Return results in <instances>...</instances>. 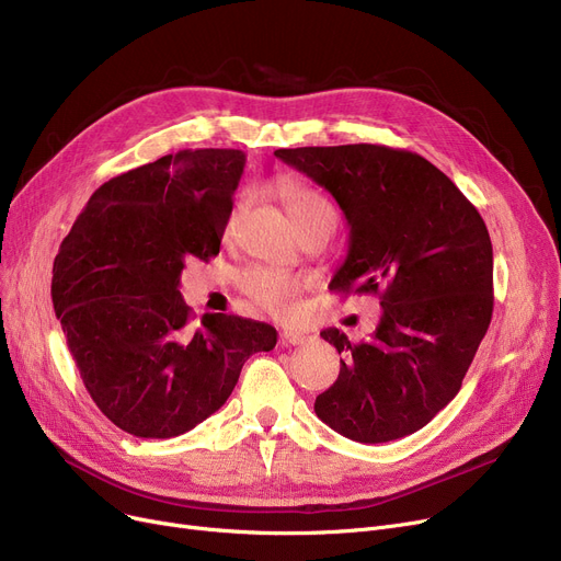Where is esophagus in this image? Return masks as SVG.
Here are the masks:
<instances>
[{
  "mask_svg": "<svg viewBox=\"0 0 561 561\" xmlns=\"http://www.w3.org/2000/svg\"><path fill=\"white\" fill-rule=\"evenodd\" d=\"M307 341H311V336L302 334V332H282V345H305Z\"/></svg>",
  "mask_w": 561,
  "mask_h": 561,
  "instance_id": "1",
  "label": "esophagus"
}]
</instances>
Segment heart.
<instances>
[{
  "mask_svg": "<svg viewBox=\"0 0 561 561\" xmlns=\"http://www.w3.org/2000/svg\"><path fill=\"white\" fill-rule=\"evenodd\" d=\"M279 195L286 204L288 216L293 225L298 227V231L320 225V222H334L336 225V214L334 206L325 195H320L318 191L302 186V184H293L286 182L279 186ZM250 204V193L243 191L236 195V199L229 206L227 222L225 229L233 231L236 225H239L241 216L245 214ZM302 279L290 275L279 268H271V265H252L243 275H241V288L245 296L259 305L261 309L271 311L277 318H286L293 311H296V298L302 290Z\"/></svg>",
  "mask_w": 561,
  "mask_h": 561,
  "instance_id": "b5f03b06",
  "label": "heart"
}]
</instances>
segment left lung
Listing matches in <instances>:
<instances>
[{
	"label": "left lung",
	"instance_id": "1",
	"mask_svg": "<svg viewBox=\"0 0 561 561\" xmlns=\"http://www.w3.org/2000/svg\"><path fill=\"white\" fill-rule=\"evenodd\" d=\"M277 159L332 193L350 227L330 288L379 293L368 341L330 328L341 359L316 414L359 444L425 427L461 389L493 311V248L463 193L427 159L385 145L277 150Z\"/></svg>",
	"mask_w": 561,
	"mask_h": 561
}]
</instances>
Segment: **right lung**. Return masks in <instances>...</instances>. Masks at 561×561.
Returning a JSON list of instances; mask_svg holds the SVG:
<instances>
[{
	"instance_id": "obj_1",
	"label": "right lung",
	"mask_w": 561,
	"mask_h": 561,
	"mask_svg": "<svg viewBox=\"0 0 561 561\" xmlns=\"http://www.w3.org/2000/svg\"><path fill=\"white\" fill-rule=\"evenodd\" d=\"M241 150H182L102 184L54 259L51 302L102 414L140 438H172L227 402L243 364L268 352L265 322L204 313L180 293L186 261L216 256Z\"/></svg>"
}]
</instances>
